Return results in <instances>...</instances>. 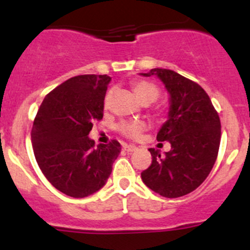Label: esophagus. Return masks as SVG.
<instances>
[{
  "label": "esophagus",
  "instance_id": "obj_1",
  "mask_svg": "<svg viewBox=\"0 0 250 250\" xmlns=\"http://www.w3.org/2000/svg\"><path fill=\"white\" fill-rule=\"evenodd\" d=\"M123 147H125V150L127 151V152H134V151L137 150V146L134 145H125Z\"/></svg>",
  "mask_w": 250,
  "mask_h": 250
}]
</instances>
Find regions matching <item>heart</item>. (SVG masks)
<instances>
[{
	"instance_id": "b5f03b06",
	"label": "heart",
	"mask_w": 250,
	"mask_h": 250,
	"mask_svg": "<svg viewBox=\"0 0 250 250\" xmlns=\"http://www.w3.org/2000/svg\"><path fill=\"white\" fill-rule=\"evenodd\" d=\"M132 88L134 90L135 95L141 103H152L160 95V90L153 83L147 82V81H135L132 83ZM110 95H107L105 102H109ZM145 128V125L140 121H129V122H121L118 125V130L123 135L128 138H137Z\"/></svg>"
}]
</instances>
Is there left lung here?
I'll return each mask as SVG.
<instances>
[{"label": "left lung", "instance_id": "8db88e82", "mask_svg": "<svg viewBox=\"0 0 250 250\" xmlns=\"http://www.w3.org/2000/svg\"><path fill=\"white\" fill-rule=\"evenodd\" d=\"M169 94L167 121L157 133L170 150L148 148L152 163L141 173L144 184L158 195L176 198L192 192L210 173L220 145L221 125L208 94L197 83L168 69H152Z\"/></svg>", "mask_w": 250, "mask_h": 250}]
</instances>
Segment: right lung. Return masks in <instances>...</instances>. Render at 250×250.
Returning a JSON list of instances; mask_svg holds the SVG:
<instances>
[{"label":"right lung","instance_id":"1","mask_svg":"<svg viewBox=\"0 0 250 250\" xmlns=\"http://www.w3.org/2000/svg\"><path fill=\"white\" fill-rule=\"evenodd\" d=\"M111 77L81 75L65 81L42 102L35 117L31 141L39 167L57 190L83 198L106 184L121 152L118 141L90 139L93 123L104 115Z\"/></svg>","mask_w":250,"mask_h":250}]
</instances>
